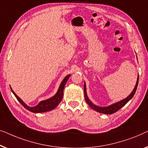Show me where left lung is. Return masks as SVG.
Wrapping results in <instances>:
<instances>
[{
	"label": "left lung",
	"instance_id": "8db88e82",
	"mask_svg": "<svg viewBox=\"0 0 148 148\" xmlns=\"http://www.w3.org/2000/svg\"><path fill=\"white\" fill-rule=\"evenodd\" d=\"M138 82H139V75L137 76V82L136 84V86H135L134 90L131 94L127 97L125 99L121 100V101L116 102L115 103L112 104V105L107 106V107H99V106H97L95 105L94 103H92V101L89 99V98L88 97V95H87L86 93V83L84 82V98H85V101L87 103V104L90 106V108H92L93 110L95 111L99 112V113H103V114H107V115H110V114H113L115 113V112L119 111L120 109L126 105L127 103H128L129 101H130L131 99H132L133 97H134L135 93L136 92L137 88V85H138Z\"/></svg>",
	"mask_w": 148,
	"mask_h": 148
}]
</instances>
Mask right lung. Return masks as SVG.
Segmentation results:
<instances>
[{
    "instance_id": "obj_1",
    "label": "right lung",
    "mask_w": 148,
    "mask_h": 148,
    "mask_svg": "<svg viewBox=\"0 0 148 148\" xmlns=\"http://www.w3.org/2000/svg\"><path fill=\"white\" fill-rule=\"evenodd\" d=\"M70 77V74H68L64 78V80H62L61 84H60L59 88H58L57 92L56 93L55 95L53 96L52 97L49 98L48 99L40 101L38 105L35 106V107H29V106L26 105V104L24 102L15 94V93H14V91L12 90V89L11 88V89L12 92L13 93L14 96H15V97L16 98V99L18 100V101L19 102V103L21 104V105L23 106L25 109H27L28 111L33 112V113H45V112L51 111V110L55 109V108L59 105L60 102H61L62 98H63L64 86H65L66 82H67V81L68 79H69Z\"/></svg>"
}]
</instances>
